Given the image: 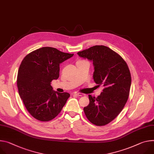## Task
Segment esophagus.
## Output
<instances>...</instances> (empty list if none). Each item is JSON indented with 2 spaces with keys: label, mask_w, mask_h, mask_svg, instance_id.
<instances>
[{
  "label": "esophagus",
  "mask_w": 154,
  "mask_h": 154,
  "mask_svg": "<svg viewBox=\"0 0 154 154\" xmlns=\"http://www.w3.org/2000/svg\"><path fill=\"white\" fill-rule=\"evenodd\" d=\"M75 94H76L77 96H84V94H83V93H75Z\"/></svg>",
  "instance_id": "esophagus-1"
}]
</instances>
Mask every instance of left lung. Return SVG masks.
Listing matches in <instances>:
<instances>
[{"label": "left lung", "instance_id": "1", "mask_svg": "<svg viewBox=\"0 0 154 154\" xmlns=\"http://www.w3.org/2000/svg\"><path fill=\"white\" fill-rule=\"evenodd\" d=\"M77 54L93 61L94 81L104 87L97 97L88 95L85 114L91 123L106 125L118 116L128 101L131 83L128 66L121 56L104 45L93 46Z\"/></svg>", "mask_w": 154, "mask_h": 154}]
</instances>
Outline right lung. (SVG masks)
Segmentation results:
<instances>
[{
    "label": "right lung",
    "instance_id": "obj_1",
    "mask_svg": "<svg viewBox=\"0 0 154 154\" xmlns=\"http://www.w3.org/2000/svg\"><path fill=\"white\" fill-rule=\"evenodd\" d=\"M73 55L46 47L31 52L23 60L17 76L18 92L26 109L35 119L53 120L66 103L70 94L53 91L51 82L60 76V64Z\"/></svg>",
    "mask_w": 154,
    "mask_h": 154
}]
</instances>
